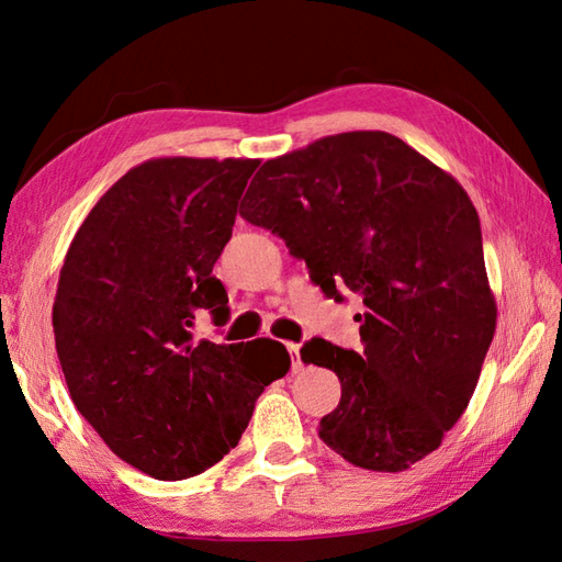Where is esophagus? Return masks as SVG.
Returning a JSON list of instances; mask_svg holds the SVG:
<instances>
[{"label":"esophagus","mask_w":562,"mask_h":562,"mask_svg":"<svg viewBox=\"0 0 562 562\" xmlns=\"http://www.w3.org/2000/svg\"><path fill=\"white\" fill-rule=\"evenodd\" d=\"M288 350H290V360H292V374H300L302 369H304V362H302V357H300V345L290 342Z\"/></svg>","instance_id":"1"}]
</instances>
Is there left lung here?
<instances>
[{
    "label": "left lung",
    "mask_w": 562,
    "mask_h": 562,
    "mask_svg": "<svg viewBox=\"0 0 562 562\" xmlns=\"http://www.w3.org/2000/svg\"><path fill=\"white\" fill-rule=\"evenodd\" d=\"M238 214L280 236L328 300L362 296L364 350L304 342L340 379L318 437L369 471H405L469 405L497 308L471 198L379 130L316 139L260 166Z\"/></svg>",
    "instance_id": "1"
}]
</instances>
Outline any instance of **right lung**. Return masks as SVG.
Returning <instances> with one entry per match:
<instances>
[{
    "label": "right lung",
    "mask_w": 562,
    "mask_h": 562,
    "mask_svg": "<svg viewBox=\"0 0 562 562\" xmlns=\"http://www.w3.org/2000/svg\"><path fill=\"white\" fill-rule=\"evenodd\" d=\"M256 159H151L130 169L71 241L53 306L69 396L105 445L157 481L224 459L256 398L290 369L282 342L193 338L229 321L212 268Z\"/></svg>",
    "instance_id": "right-lung-1"
}]
</instances>
